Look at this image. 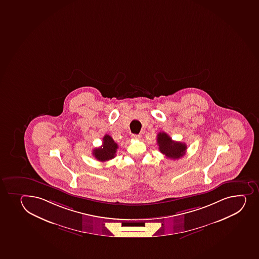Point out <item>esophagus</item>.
Returning <instances> with one entry per match:
<instances>
[{
    "label": "esophagus",
    "mask_w": 259,
    "mask_h": 259,
    "mask_svg": "<svg viewBox=\"0 0 259 259\" xmlns=\"http://www.w3.org/2000/svg\"><path fill=\"white\" fill-rule=\"evenodd\" d=\"M132 138L134 139H141V136H140V135H138V134H133V135H132Z\"/></svg>",
    "instance_id": "1"
}]
</instances>
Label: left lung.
I'll return each mask as SVG.
<instances>
[{"mask_svg":"<svg viewBox=\"0 0 259 259\" xmlns=\"http://www.w3.org/2000/svg\"><path fill=\"white\" fill-rule=\"evenodd\" d=\"M159 150L169 159L177 160L183 157L186 153L187 145L181 142L174 141L165 133L157 134Z\"/></svg>","mask_w":259,"mask_h":259,"instance_id":"left-lung-1","label":"left lung"}]
</instances>
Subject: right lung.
Returning <instances> with one entry per match:
<instances>
[{"instance_id":"right-lung-1","label":"right lung","mask_w":259,"mask_h":259,"mask_svg":"<svg viewBox=\"0 0 259 259\" xmlns=\"http://www.w3.org/2000/svg\"><path fill=\"white\" fill-rule=\"evenodd\" d=\"M118 144L113 140L112 138L106 134L103 138V144L99 148L93 150V155L99 161H107L115 157L117 151Z\"/></svg>"}]
</instances>
